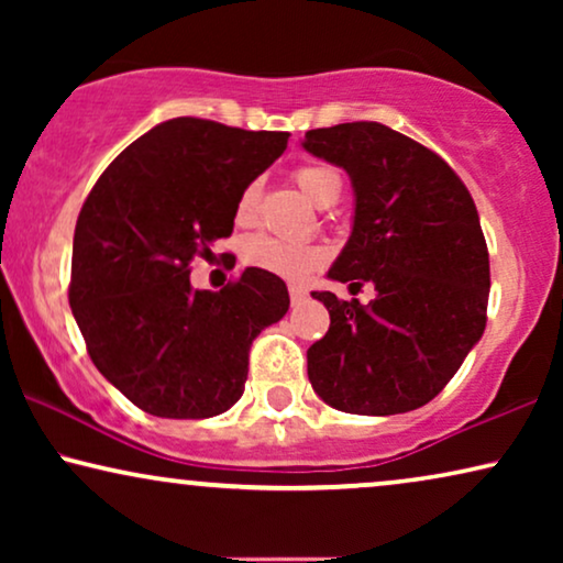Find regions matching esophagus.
<instances>
[{
	"label": "esophagus",
	"mask_w": 563,
	"mask_h": 563,
	"mask_svg": "<svg viewBox=\"0 0 563 563\" xmlns=\"http://www.w3.org/2000/svg\"><path fill=\"white\" fill-rule=\"evenodd\" d=\"M289 299H291V305H302L305 302V299H307V291L302 289V287H295V284H291V287H289Z\"/></svg>",
	"instance_id": "esophagus-1"
}]
</instances>
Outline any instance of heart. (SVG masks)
I'll return each mask as SVG.
<instances>
[{"label": "heart", "mask_w": 563, "mask_h": 563, "mask_svg": "<svg viewBox=\"0 0 563 563\" xmlns=\"http://www.w3.org/2000/svg\"><path fill=\"white\" fill-rule=\"evenodd\" d=\"M295 181L297 187L302 189V195L318 207L325 202V199L341 195V176H338L330 166H299L295 172ZM256 205L258 187L256 184H249V187L241 191L235 205L238 225H249V222L256 218ZM241 258L245 266L258 268V272H268L274 276H282V279L302 282L325 264V249H320V245L314 243L284 241V238L274 235H253L245 241Z\"/></svg>", "instance_id": "1"}]
</instances>
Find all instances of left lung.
<instances>
[{
    "label": "left lung",
    "instance_id": "left-lung-1",
    "mask_svg": "<svg viewBox=\"0 0 563 563\" xmlns=\"http://www.w3.org/2000/svg\"><path fill=\"white\" fill-rule=\"evenodd\" d=\"M302 148L353 187L351 238L328 279L376 289L368 305L312 291L330 312L307 351L312 389L353 415L418 410L487 325L489 253L474 199L441 156L382 122L310 130Z\"/></svg>",
    "mask_w": 563,
    "mask_h": 563
}]
</instances>
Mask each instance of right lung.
I'll use <instances>...</instances> for the list:
<instances>
[{
	"mask_svg": "<svg viewBox=\"0 0 563 563\" xmlns=\"http://www.w3.org/2000/svg\"><path fill=\"white\" fill-rule=\"evenodd\" d=\"M289 133L174 118L99 176L74 233L68 302L99 374L156 418L233 407L261 330L289 310L279 276L249 266L195 289L191 261L233 233L241 191L287 151Z\"/></svg>",
	"mask_w": 563,
	"mask_h": 563,
	"instance_id": "1",
	"label": "right lung"
}]
</instances>
